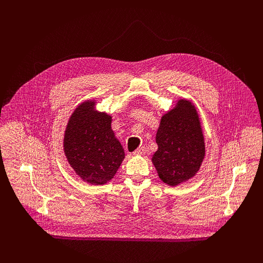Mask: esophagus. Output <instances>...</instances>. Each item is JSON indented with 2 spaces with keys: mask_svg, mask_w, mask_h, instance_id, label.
<instances>
[{
  "mask_svg": "<svg viewBox=\"0 0 263 263\" xmlns=\"http://www.w3.org/2000/svg\"><path fill=\"white\" fill-rule=\"evenodd\" d=\"M145 148L144 147H140L139 149H136L134 153H133V155H139V156H143V155H145Z\"/></svg>",
  "mask_w": 263,
  "mask_h": 263,
  "instance_id": "esophagus-1",
  "label": "esophagus"
}]
</instances>
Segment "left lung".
Listing matches in <instances>:
<instances>
[{"label":"left lung","instance_id":"1","mask_svg":"<svg viewBox=\"0 0 263 263\" xmlns=\"http://www.w3.org/2000/svg\"><path fill=\"white\" fill-rule=\"evenodd\" d=\"M153 163L161 180L176 186L194 177L204 158L199 116L192 102L180 99L161 118Z\"/></svg>","mask_w":263,"mask_h":263}]
</instances>
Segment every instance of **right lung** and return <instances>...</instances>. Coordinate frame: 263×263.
Listing matches in <instances>:
<instances>
[{"label": "right lung", "mask_w": 263, "mask_h": 263, "mask_svg": "<svg viewBox=\"0 0 263 263\" xmlns=\"http://www.w3.org/2000/svg\"><path fill=\"white\" fill-rule=\"evenodd\" d=\"M95 104V101L86 100L69 118L64 153L83 181L101 185L115 176L124 159V151L110 128L112 117L97 112Z\"/></svg>", "instance_id": "obj_1"}]
</instances>
